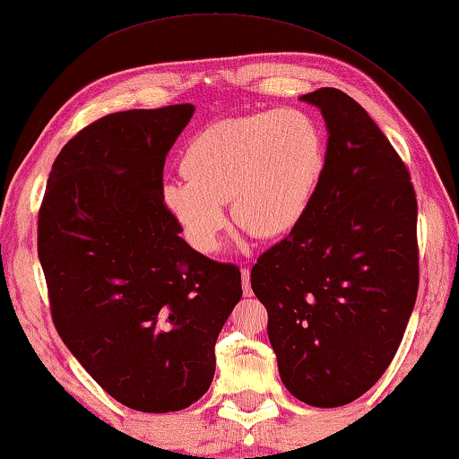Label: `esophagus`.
Instances as JSON below:
<instances>
[{
    "mask_svg": "<svg viewBox=\"0 0 459 459\" xmlns=\"http://www.w3.org/2000/svg\"><path fill=\"white\" fill-rule=\"evenodd\" d=\"M241 282H243V295L245 297L254 295V291H251V273H249V268H243L241 270Z\"/></svg>",
    "mask_w": 459,
    "mask_h": 459,
    "instance_id": "obj_1",
    "label": "esophagus"
}]
</instances>
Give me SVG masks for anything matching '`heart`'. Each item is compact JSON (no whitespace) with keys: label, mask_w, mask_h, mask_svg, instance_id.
Returning a JSON list of instances; mask_svg holds the SVG:
<instances>
[{"label":"heart","mask_w":459,"mask_h":459,"mask_svg":"<svg viewBox=\"0 0 459 459\" xmlns=\"http://www.w3.org/2000/svg\"><path fill=\"white\" fill-rule=\"evenodd\" d=\"M325 164L320 128L299 109L229 118L186 145V180H170L164 199L186 241L212 254L227 227L224 204L251 235L281 237L306 214Z\"/></svg>","instance_id":"b5f03b06"}]
</instances>
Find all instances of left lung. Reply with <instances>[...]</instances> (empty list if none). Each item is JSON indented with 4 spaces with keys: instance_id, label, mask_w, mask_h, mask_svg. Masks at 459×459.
Instances as JSON below:
<instances>
[{
    "instance_id": "left-lung-1",
    "label": "left lung",
    "mask_w": 459,
    "mask_h": 459,
    "mask_svg": "<svg viewBox=\"0 0 459 459\" xmlns=\"http://www.w3.org/2000/svg\"><path fill=\"white\" fill-rule=\"evenodd\" d=\"M326 164L306 214L251 268L281 380L314 408L370 389L395 358L418 295V202L408 166L364 108L333 87Z\"/></svg>"
}]
</instances>
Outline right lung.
<instances>
[{
    "instance_id": "1",
    "label": "right lung",
    "mask_w": 459,
    "mask_h": 459,
    "mask_svg": "<svg viewBox=\"0 0 459 459\" xmlns=\"http://www.w3.org/2000/svg\"><path fill=\"white\" fill-rule=\"evenodd\" d=\"M191 103L108 114L51 166L37 251L51 318L95 383L126 408H189L210 389L214 345L241 273L199 254L164 204V162Z\"/></svg>"
}]
</instances>
